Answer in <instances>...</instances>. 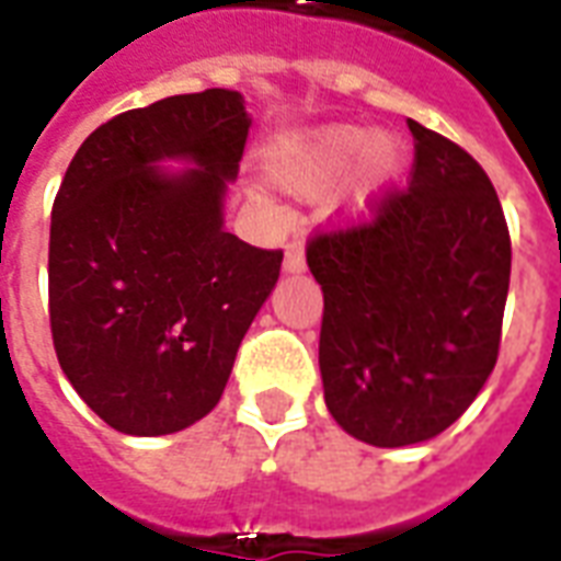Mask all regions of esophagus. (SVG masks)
<instances>
[{"label":"esophagus","instance_id":"obj_1","mask_svg":"<svg viewBox=\"0 0 561 561\" xmlns=\"http://www.w3.org/2000/svg\"><path fill=\"white\" fill-rule=\"evenodd\" d=\"M306 270V255L304 245L291 243L285 249V273H304Z\"/></svg>","mask_w":561,"mask_h":561}]
</instances>
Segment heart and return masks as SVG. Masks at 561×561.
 I'll return each instance as SVG.
<instances>
[{
    "label": "heart",
    "mask_w": 561,
    "mask_h": 561,
    "mask_svg": "<svg viewBox=\"0 0 561 561\" xmlns=\"http://www.w3.org/2000/svg\"><path fill=\"white\" fill-rule=\"evenodd\" d=\"M405 159L409 152L400 138L340 123L279 140L267 152V173L285 192L316 197L340 183L354 163L340 207L348 216H366L400 183Z\"/></svg>",
    "instance_id": "heart-1"
}]
</instances>
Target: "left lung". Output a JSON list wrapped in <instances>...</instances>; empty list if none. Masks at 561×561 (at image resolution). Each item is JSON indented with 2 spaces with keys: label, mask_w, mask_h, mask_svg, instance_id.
<instances>
[{
  "label": "left lung",
  "mask_w": 561,
  "mask_h": 561,
  "mask_svg": "<svg viewBox=\"0 0 561 561\" xmlns=\"http://www.w3.org/2000/svg\"><path fill=\"white\" fill-rule=\"evenodd\" d=\"M414 173L369 225L321 233L306 264L324 294L318 366L333 421L376 447L445 433L493 373L511 237L490 176L409 119Z\"/></svg>",
  "instance_id": "8db88e82"
}]
</instances>
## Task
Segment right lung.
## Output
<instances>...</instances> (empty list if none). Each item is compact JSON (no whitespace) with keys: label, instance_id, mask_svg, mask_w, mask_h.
I'll return each instance as SVG.
<instances>
[{"label":"right lung","instance_id":"add662e5","mask_svg":"<svg viewBox=\"0 0 561 561\" xmlns=\"http://www.w3.org/2000/svg\"><path fill=\"white\" fill-rule=\"evenodd\" d=\"M249 126L240 92L171 95L95 128L68 164L50 216L54 348L116 433L207 417L276 288L282 252L225 231Z\"/></svg>","mask_w":561,"mask_h":561}]
</instances>
